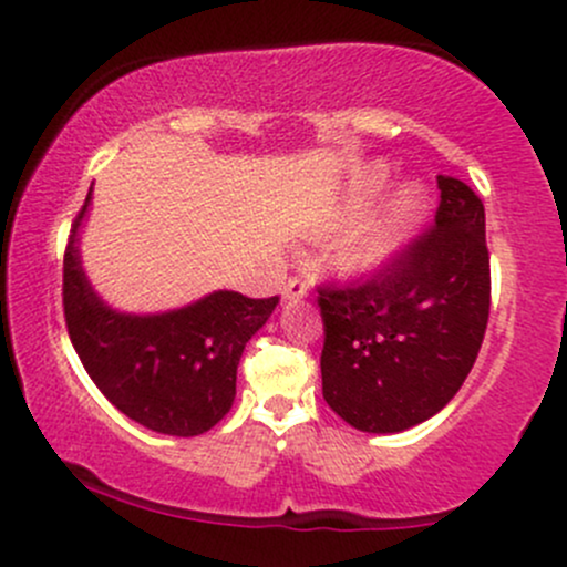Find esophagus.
Segmentation results:
<instances>
[{
  "mask_svg": "<svg viewBox=\"0 0 567 567\" xmlns=\"http://www.w3.org/2000/svg\"><path fill=\"white\" fill-rule=\"evenodd\" d=\"M309 296V279L306 277H290L282 285V301H301Z\"/></svg>",
  "mask_w": 567,
  "mask_h": 567,
  "instance_id": "esophagus-1",
  "label": "esophagus"
}]
</instances>
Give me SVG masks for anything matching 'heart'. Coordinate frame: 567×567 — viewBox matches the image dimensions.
Returning a JSON list of instances; mask_svg holds the SVG:
<instances>
[{"mask_svg":"<svg viewBox=\"0 0 567 567\" xmlns=\"http://www.w3.org/2000/svg\"><path fill=\"white\" fill-rule=\"evenodd\" d=\"M386 184L389 165H383V162H373V165L351 175L341 197L343 220L360 218L379 199ZM426 207L429 194L424 184L405 181V184L396 186L379 210L341 247V252H338L341 269L349 271L351 277H375L386 271L421 231Z\"/></svg>","mask_w":567,"mask_h":567,"instance_id":"1","label":"heart"}]
</instances>
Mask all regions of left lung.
<instances>
[{"instance_id": "8db88e82", "label": "left lung", "mask_w": 567, "mask_h": 567, "mask_svg": "<svg viewBox=\"0 0 567 567\" xmlns=\"http://www.w3.org/2000/svg\"><path fill=\"white\" fill-rule=\"evenodd\" d=\"M434 226L381 275L320 288L322 396L360 432L394 434L453 400L483 347L491 256L483 199L437 175Z\"/></svg>"}]
</instances>
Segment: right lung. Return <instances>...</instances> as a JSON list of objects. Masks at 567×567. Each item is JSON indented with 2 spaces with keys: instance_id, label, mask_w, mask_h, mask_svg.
<instances>
[{
  "instance_id": "1",
  "label": "right lung",
  "mask_w": 567,
  "mask_h": 567,
  "mask_svg": "<svg viewBox=\"0 0 567 567\" xmlns=\"http://www.w3.org/2000/svg\"><path fill=\"white\" fill-rule=\"evenodd\" d=\"M93 186L71 224L63 256V315L84 370L135 424L197 437L229 413L245 343L271 317L277 296L216 290L184 309L125 315L97 298L80 261V226Z\"/></svg>"
}]
</instances>
